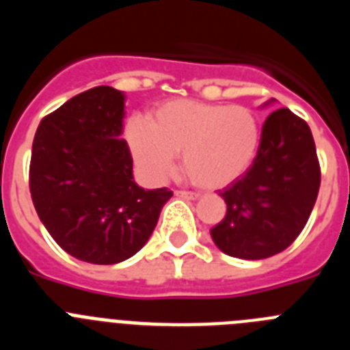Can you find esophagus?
<instances>
[{
  "mask_svg": "<svg viewBox=\"0 0 350 350\" xmlns=\"http://www.w3.org/2000/svg\"><path fill=\"white\" fill-rule=\"evenodd\" d=\"M178 198H184V200H198L200 198V194L198 193H189V191H177Z\"/></svg>",
  "mask_w": 350,
  "mask_h": 350,
  "instance_id": "34e87169",
  "label": "esophagus"
}]
</instances>
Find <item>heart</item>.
I'll list each match as a JSON object with an SVG mask.
<instances>
[{
    "label": "heart",
    "instance_id": "obj_1",
    "mask_svg": "<svg viewBox=\"0 0 350 350\" xmlns=\"http://www.w3.org/2000/svg\"><path fill=\"white\" fill-rule=\"evenodd\" d=\"M131 156L148 180L161 182L182 154L185 175L203 189H222L254 163L261 122L243 105L170 100L156 107L148 124L131 119L126 128Z\"/></svg>",
    "mask_w": 350,
    "mask_h": 350
}]
</instances>
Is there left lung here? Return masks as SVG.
Returning <instances> with one entry per match:
<instances>
[{"mask_svg":"<svg viewBox=\"0 0 350 350\" xmlns=\"http://www.w3.org/2000/svg\"><path fill=\"white\" fill-rule=\"evenodd\" d=\"M319 185L310 128L289 108H277L262 124L254 163L219 193L228 212L210 230L213 243L238 259L254 261L279 254L307 224Z\"/></svg>","mask_w":350,"mask_h":350,"instance_id":"left-lung-1","label":"left lung"}]
</instances>
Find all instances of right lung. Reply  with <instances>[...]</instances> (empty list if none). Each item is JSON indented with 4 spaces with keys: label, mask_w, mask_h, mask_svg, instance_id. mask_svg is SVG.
<instances>
[{
    "label": "right lung",
    "mask_w": 350,
    "mask_h": 350,
    "mask_svg": "<svg viewBox=\"0 0 350 350\" xmlns=\"http://www.w3.org/2000/svg\"><path fill=\"white\" fill-rule=\"evenodd\" d=\"M126 94L98 85L73 96L36 129L29 189L40 221L57 245L92 265L135 256L172 198L133 177L124 131Z\"/></svg>",
    "instance_id": "add662e5"
}]
</instances>
